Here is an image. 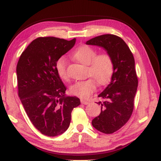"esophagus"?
<instances>
[{"label": "esophagus", "mask_w": 161, "mask_h": 161, "mask_svg": "<svg viewBox=\"0 0 161 161\" xmlns=\"http://www.w3.org/2000/svg\"><path fill=\"white\" fill-rule=\"evenodd\" d=\"M80 101H81V103H83V104H84V105H87V104H88V103H89V101H86V100H84V99H81Z\"/></svg>", "instance_id": "esophagus-1"}]
</instances>
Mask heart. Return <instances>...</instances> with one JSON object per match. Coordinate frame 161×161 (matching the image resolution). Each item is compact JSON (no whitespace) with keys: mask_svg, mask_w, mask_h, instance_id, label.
Instances as JSON below:
<instances>
[{"mask_svg":"<svg viewBox=\"0 0 161 161\" xmlns=\"http://www.w3.org/2000/svg\"><path fill=\"white\" fill-rule=\"evenodd\" d=\"M73 58L79 63L87 65L86 75L91 78L75 82L70 87V93L73 96L87 98L97 88V82L100 86L110 82L114 72V63L112 55L108 53H100L88 45H81L73 53ZM56 70L63 80L68 78L67 63L62 57L56 62Z\"/></svg>","mask_w":161,"mask_h":161,"instance_id":"b5f03b06","label":"heart"}]
</instances>
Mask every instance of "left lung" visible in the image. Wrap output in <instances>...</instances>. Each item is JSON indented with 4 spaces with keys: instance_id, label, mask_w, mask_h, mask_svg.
<instances>
[{
    "instance_id": "left-lung-1",
    "label": "left lung",
    "mask_w": 161,
    "mask_h": 161,
    "mask_svg": "<svg viewBox=\"0 0 161 161\" xmlns=\"http://www.w3.org/2000/svg\"><path fill=\"white\" fill-rule=\"evenodd\" d=\"M104 48L112 55L114 72L110 84L98 96L102 101L99 116L92 121L93 127L105 134H112L129 121L134 109L138 79L132 52L119 36L103 34L86 42Z\"/></svg>"
}]
</instances>
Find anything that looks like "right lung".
<instances>
[{"mask_svg": "<svg viewBox=\"0 0 161 161\" xmlns=\"http://www.w3.org/2000/svg\"><path fill=\"white\" fill-rule=\"evenodd\" d=\"M70 41L39 37L29 44L16 66L18 92L29 119L42 134L55 137L68 130L71 112L80 104L75 96H65L66 87L56 70V62L73 47Z\"/></svg>", "mask_w": 161, "mask_h": 161, "instance_id": "right-lung-1", "label": "right lung"}]
</instances>
